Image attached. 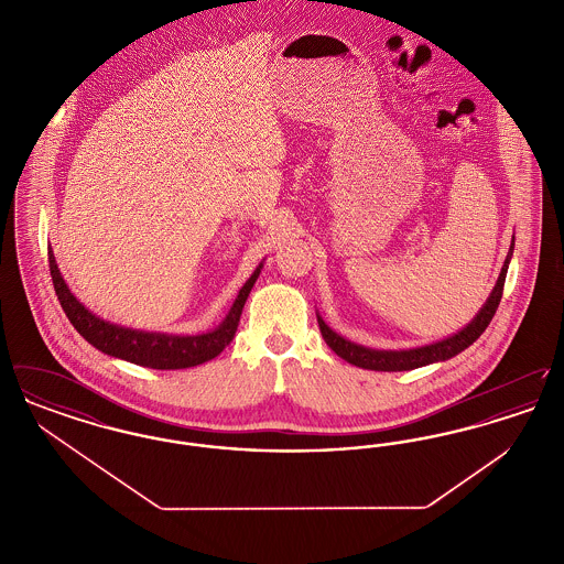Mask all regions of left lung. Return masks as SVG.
Listing matches in <instances>:
<instances>
[{
	"label": "left lung",
	"mask_w": 564,
	"mask_h": 564,
	"mask_svg": "<svg viewBox=\"0 0 564 564\" xmlns=\"http://www.w3.org/2000/svg\"><path fill=\"white\" fill-rule=\"evenodd\" d=\"M511 253H513V242H511L510 253H508V258L503 262L501 274L497 279V285H495L492 294L488 295V300L484 302L480 313L471 319V323H467L460 332H456V334L440 340V343L408 350L368 349V347L355 345V343H350L347 338H343L340 334H336L317 315L323 340L327 343L329 349L334 350L338 357H343L345 361H349V364L357 366V368L376 370V372H405V370L430 366V364H435V361H446V359L458 355L460 350L467 349L469 345H474L482 336V332L488 327V323L492 322V317L497 313V306L501 302V295H503V285H506V274H508V267H510Z\"/></svg>",
	"instance_id": "obj_1"
}]
</instances>
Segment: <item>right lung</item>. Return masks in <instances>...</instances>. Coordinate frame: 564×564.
<instances>
[{"mask_svg": "<svg viewBox=\"0 0 564 564\" xmlns=\"http://www.w3.org/2000/svg\"><path fill=\"white\" fill-rule=\"evenodd\" d=\"M48 262H51V276H53L54 292L58 295V302H61L67 319L78 329V334L84 336V340L106 355L131 361V364L143 366V368H154V370L194 368L198 364L214 359L221 350L226 349L232 343L235 332L241 322L245 300L262 270V264H260L258 269L253 270V274L245 281L226 319L219 323L215 329L207 334H198V336H175V334L143 332V329L104 322L101 317L93 315L80 300L69 292L67 283L63 281L58 267L54 262L53 249H48Z\"/></svg>", "mask_w": 564, "mask_h": 564, "instance_id": "obj_1", "label": "right lung"}]
</instances>
